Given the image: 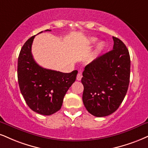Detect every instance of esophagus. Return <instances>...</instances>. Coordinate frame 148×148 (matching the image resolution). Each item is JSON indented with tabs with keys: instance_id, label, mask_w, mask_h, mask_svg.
I'll return each mask as SVG.
<instances>
[{
	"instance_id": "34e87169",
	"label": "esophagus",
	"mask_w": 148,
	"mask_h": 148,
	"mask_svg": "<svg viewBox=\"0 0 148 148\" xmlns=\"http://www.w3.org/2000/svg\"><path fill=\"white\" fill-rule=\"evenodd\" d=\"M82 75L81 73H79L77 75V79L78 81H80L82 79Z\"/></svg>"
}]
</instances>
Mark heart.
<instances>
[{
  "label": "heart",
  "instance_id": "b5f03b06",
  "mask_svg": "<svg viewBox=\"0 0 148 148\" xmlns=\"http://www.w3.org/2000/svg\"><path fill=\"white\" fill-rule=\"evenodd\" d=\"M97 40V38H92L90 40V42H95ZM104 49V44L103 42H99L97 44V52H101L103 51V49Z\"/></svg>",
  "mask_w": 148,
  "mask_h": 148
}]
</instances>
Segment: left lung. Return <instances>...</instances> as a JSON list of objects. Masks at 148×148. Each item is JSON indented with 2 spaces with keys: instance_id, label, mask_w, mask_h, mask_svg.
I'll list each match as a JSON object with an SVG mask.
<instances>
[{
  "instance_id": "left-lung-1",
  "label": "left lung",
  "mask_w": 148,
  "mask_h": 148,
  "mask_svg": "<svg viewBox=\"0 0 148 148\" xmlns=\"http://www.w3.org/2000/svg\"><path fill=\"white\" fill-rule=\"evenodd\" d=\"M112 38V50L86 66L81 80L84 106L97 117L110 115L117 110L130 82L129 51L121 40Z\"/></svg>"
}]
</instances>
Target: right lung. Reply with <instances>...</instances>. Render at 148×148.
Listing matches in <instances>:
<instances>
[{"instance_id": "1", "label": "right lung", "mask_w": 148, "mask_h": 148, "mask_svg": "<svg viewBox=\"0 0 148 148\" xmlns=\"http://www.w3.org/2000/svg\"><path fill=\"white\" fill-rule=\"evenodd\" d=\"M34 38L35 36H32L24 44L18 56V84L27 104L32 110L51 115L60 110L64 97L75 81L77 71L65 73L38 65L32 53Z\"/></svg>"}]
</instances>
